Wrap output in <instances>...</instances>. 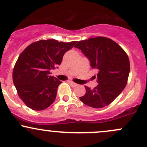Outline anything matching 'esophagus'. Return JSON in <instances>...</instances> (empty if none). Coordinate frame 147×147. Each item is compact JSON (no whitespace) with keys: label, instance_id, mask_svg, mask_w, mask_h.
I'll list each match as a JSON object with an SVG mask.
<instances>
[{"label":"esophagus","instance_id":"obj_1","mask_svg":"<svg viewBox=\"0 0 147 147\" xmlns=\"http://www.w3.org/2000/svg\"><path fill=\"white\" fill-rule=\"evenodd\" d=\"M69 84L71 85V86L73 87V88H74V87L78 86V84H76V83H74V82H72V81H69Z\"/></svg>","mask_w":147,"mask_h":147}]
</instances>
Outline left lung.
<instances>
[{"label": "left lung", "mask_w": 147, "mask_h": 147, "mask_svg": "<svg viewBox=\"0 0 147 147\" xmlns=\"http://www.w3.org/2000/svg\"><path fill=\"white\" fill-rule=\"evenodd\" d=\"M76 48L81 50L98 70L97 86L80 97L82 102L92 108H103L111 103L126 86L130 73V61L125 50L111 39L98 36L80 40Z\"/></svg>", "instance_id": "1"}]
</instances>
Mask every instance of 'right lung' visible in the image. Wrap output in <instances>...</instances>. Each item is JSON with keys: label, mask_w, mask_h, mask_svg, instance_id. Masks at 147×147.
Masks as SVG:
<instances>
[{"label": "right lung", "mask_w": 147, "mask_h": 147, "mask_svg": "<svg viewBox=\"0 0 147 147\" xmlns=\"http://www.w3.org/2000/svg\"><path fill=\"white\" fill-rule=\"evenodd\" d=\"M76 42L40 40L30 44L20 55L12 80L19 97L29 108L42 111L54 102L61 82L50 76V70L58 68L66 52Z\"/></svg>", "instance_id": "right-lung-1"}]
</instances>
